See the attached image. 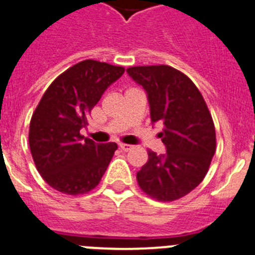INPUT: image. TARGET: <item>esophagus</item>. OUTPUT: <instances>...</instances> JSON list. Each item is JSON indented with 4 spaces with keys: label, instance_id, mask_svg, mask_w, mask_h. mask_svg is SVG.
I'll use <instances>...</instances> for the list:
<instances>
[{
    "label": "esophagus",
    "instance_id": "obj_1",
    "mask_svg": "<svg viewBox=\"0 0 255 255\" xmlns=\"http://www.w3.org/2000/svg\"><path fill=\"white\" fill-rule=\"evenodd\" d=\"M119 149L122 151H129L132 149V145H128V144H122L119 145Z\"/></svg>",
    "mask_w": 255,
    "mask_h": 255
}]
</instances>
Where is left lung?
<instances>
[{
    "label": "left lung",
    "instance_id": "8db88e82",
    "mask_svg": "<svg viewBox=\"0 0 255 255\" xmlns=\"http://www.w3.org/2000/svg\"><path fill=\"white\" fill-rule=\"evenodd\" d=\"M128 75L147 93L153 123L160 132L166 153L147 150L146 163L137 172L142 192L162 202L179 200L204 180L217 147L215 127L204 97L194 83L166 65L136 66Z\"/></svg>",
    "mask_w": 255,
    "mask_h": 255
}]
</instances>
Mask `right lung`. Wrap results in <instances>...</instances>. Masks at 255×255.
<instances>
[{
    "label": "right lung",
    "instance_id": "1",
    "mask_svg": "<svg viewBox=\"0 0 255 255\" xmlns=\"http://www.w3.org/2000/svg\"><path fill=\"white\" fill-rule=\"evenodd\" d=\"M124 74V67L85 59L55 79L33 111L29 149L36 168L61 193L91 192L104 176L115 142L96 144L80 129L104 92Z\"/></svg>",
    "mask_w": 255,
    "mask_h": 255
}]
</instances>
